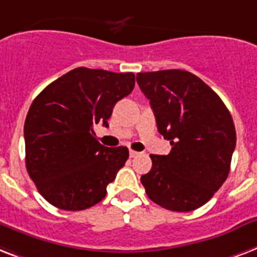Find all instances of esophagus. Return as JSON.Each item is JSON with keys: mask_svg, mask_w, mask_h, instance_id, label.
Listing matches in <instances>:
<instances>
[{"mask_svg": "<svg viewBox=\"0 0 257 257\" xmlns=\"http://www.w3.org/2000/svg\"><path fill=\"white\" fill-rule=\"evenodd\" d=\"M137 156H139L138 151H134V150H130V158H135Z\"/></svg>", "mask_w": 257, "mask_h": 257, "instance_id": "obj_1", "label": "esophagus"}]
</instances>
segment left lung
I'll return each mask as SVG.
<instances>
[{"label": "left lung", "mask_w": 257, "mask_h": 257, "mask_svg": "<svg viewBox=\"0 0 257 257\" xmlns=\"http://www.w3.org/2000/svg\"><path fill=\"white\" fill-rule=\"evenodd\" d=\"M137 83L170 141L168 156L151 154V170L141 177L147 196L173 212H190L225 182L236 146L232 115L217 93L184 69L137 73Z\"/></svg>", "instance_id": "obj_1"}]
</instances>
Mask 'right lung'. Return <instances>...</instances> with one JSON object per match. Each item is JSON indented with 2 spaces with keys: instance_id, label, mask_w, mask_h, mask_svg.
Listing matches in <instances>:
<instances>
[{
  "instance_id": "obj_1",
  "label": "right lung",
  "mask_w": 257,
  "mask_h": 257,
  "mask_svg": "<svg viewBox=\"0 0 257 257\" xmlns=\"http://www.w3.org/2000/svg\"><path fill=\"white\" fill-rule=\"evenodd\" d=\"M133 72L79 67L47 85L29 107L25 164L45 200L63 210H83L100 202L107 185L128 158L124 146L106 147L93 126L108 127L112 108L134 89Z\"/></svg>"
}]
</instances>
